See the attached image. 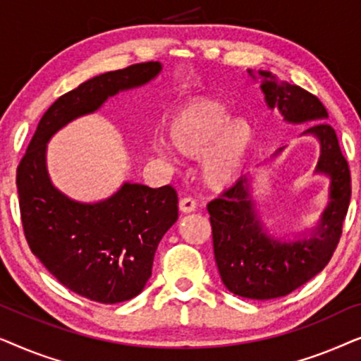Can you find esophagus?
<instances>
[{
    "label": "esophagus",
    "mask_w": 361,
    "mask_h": 361,
    "mask_svg": "<svg viewBox=\"0 0 361 361\" xmlns=\"http://www.w3.org/2000/svg\"><path fill=\"white\" fill-rule=\"evenodd\" d=\"M179 209L184 212V214H190V212H194L197 209V202L192 199V197H184V199H180L179 202Z\"/></svg>",
    "instance_id": "obj_1"
}]
</instances>
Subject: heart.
Returning <instances> with one entry per match:
<instances>
[{"instance_id":"1","label":"heart","mask_w":361,"mask_h":361,"mask_svg":"<svg viewBox=\"0 0 361 361\" xmlns=\"http://www.w3.org/2000/svg\"><path fill=\"white\" fill-rule=\"evenodd\" d=\"M169 146L185 159L200 158V177L207 187L221 190L233 185L245 171L256 142L253 123L243 116H230L224 103L195 98L172 113L166 123ZM162 157L166 146H156Z\"/></svg>"}]
</instances>
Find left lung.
I'll return each instance as SVG.
<instances>
[{
  "instance_id": "obj_1",
  "label": "left lung",
  "mask_w": 361,
  "mask_h": 361,
  "mask_svg": "<svg viewBox=\"0 0 361 361\" xmlns=\"http://www.w3.org/2000/svg\"><path fill=\"white\" fill-rule=\"evenodd\" d=\"M248 73L259 82L269 110H278L286 123H312L300 136L317 140L319 161L314 174L329 179L327 205L312 226L298 233H283L266 225L255 192L258 172L271 166L284 147L207 205L221 283L241 298L268 300L293 293L327 266L342 235L352 190L348 164L334 128L325 123L329 115L319 98L268 71L248 68Z\"/></svg>"
}]
</instances>
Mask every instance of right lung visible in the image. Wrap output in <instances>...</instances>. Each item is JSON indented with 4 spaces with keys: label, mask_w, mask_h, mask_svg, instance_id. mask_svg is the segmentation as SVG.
<instances>
[{
    "label": "right lung",
    "mask_w": 361,
    "mask_h": 361,
    "mask_svg": "<svg viewBox=\"0 0 361 361\" xmlns=\"http://www.w3.org/2000/svg\"><path fill=\"white\" fill-rule=\"evenodd\" d=\"M161 62L136 63L83 82L52 103L18 167L24 235L59 283L102 304L136 298L151 278L157 245L179 216L177 192L125 180L110 197L75 200L54 185L47 145L68 123L93 115L118 93L147 85Z\"/></svg>",
    "instance_id": "right-lung-1"
}]
</instances>
